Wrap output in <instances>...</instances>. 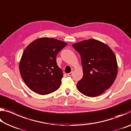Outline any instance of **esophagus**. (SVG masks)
I'll return each mask as SVG.
<instances>
[{
  "mask_svg": "<svg viewBox=\"0 0 131 131\" xmlns=\"http://www.w3.org/2000/svg\"><path fill=\"white\" fill-rule=\"evenodd\" d=\"M72 74H73V72H72L69 73H68V76H69V77H70V76H72Z\"/></svg>",
  "mask_w": 131,
  "mask_h": 131,
  "instance_id": "1",
  "label": "esophagus"
}]
</instances>
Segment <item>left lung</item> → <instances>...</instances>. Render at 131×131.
Listing matches in <instances>:
<instances>
[{
	"instance_id": "obj_1",
	"label": "left lung",
	"mask_w": 131,
	"mask_h": 131,
	"mask_svg": "<svg viewBox=\"0 0 131 131\" xmlns=\"http://www.w3.org/2000/svg\"><path fill=\"white\" fill-rule=\"evenodd\" d=\"M81 56L83 76L77 84L81 94L90 97L100 95L109 88L116 79V56L106 44L89 39L72 45Z\"/></svg>"
}]
</instances>
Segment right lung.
Here are the masks:
<instances>
[{"label":"right lung","mask_w":131,"mask_h":131,"mask_svg":"<svg viewBox=\"0 0 131 131\" xmlns=\"http://www.w3.org/2000/svg\"><path fill=\"white\" fill-rule=\"evenodd\" d=\"M68 44L54 38L43 37L32 42L24 50L19 63L21 76L33 91L47 95L60 87L62 71L56 57Z\"/></svg>","instance_id":"right-lung-1"}]
</instances>
